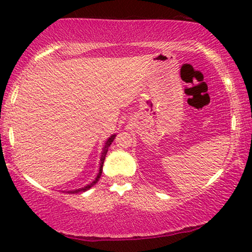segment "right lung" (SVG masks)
Here are the masks:
<instances>
[{"mask_svg":"<svg viewBox=\"0 0 252 252\" xmlns=\"http://www.w3.org/2000/svg\"><path fill=\"white\" fill-rule=\"evenodd\" d=\"M116 139V134H113V135H111L109 137L108 140L105 141L104 146H103L102 148V153H101V158H99V170H98V173H97V177L95 178V180L91 182V184L85 186V187L82 188H79V189H74V190H68L67 192L68 194H77V192H82V191H86L88 190V189H91L93 186H94L95 184H97V181L99 180V178H101V174H102V171H103V163H104V159H105V156H106V153H108L109 150V147L111 146V143L113 142V140Z\"/></svg>","mask_w":252,"mask_h":252,"instance_id":"obj_1","label":"right lung"}]
</instances>
